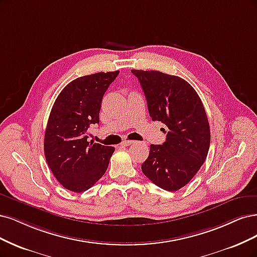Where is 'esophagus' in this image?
I'll use <instances>...</instances> for the list:
<instances>
[{
    "mask_svg": "<svg viewBox=\"0 0 257 257\" xmlns=\"http://www.w3.org/2000/svg\"><path fill=\"white\" fill-rule=\"evenodd\" d=\"M133 143H134V141L133 140H124V141H122V146H124V147H126V146H130V145H132Z\"/></svg>",
    "mask_w": 257,
    "mask_h": 257,
    "instance_id": "1",
    "label": "esophagus"
}]
</instances>
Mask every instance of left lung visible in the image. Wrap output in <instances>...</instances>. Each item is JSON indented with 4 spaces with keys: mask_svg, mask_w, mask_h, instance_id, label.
I'll list each match as a JSON object with an SVG mask.
<instances>
[{
    "mask_svg": "<svg viewBox=\"0 0 257 257\" xmlns=\"http://www.w3.org/2000/svg\"><path fill=\"white\" fill-rule=\"evenodd\" d=\"M153 121L168 127L163 145H151L141 170L156 186L176 191L204 164L210 145L209 123L197 91L185 79L159 71L132 70Z\"/></svg>",
    "mask_w": 257,
    "mask_h": 257,
    "instance_id": "obj_1",
    "label": "left lung"
}]
</instances>
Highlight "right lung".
Returning a JSON list of instances; mask_svg holds the SVG:
<instances>
[{"mask_svg":"<svg viewBox=\"0 0 257 257\" xmlns=\"http://www.w3.org/2000/svg\"><path fill=\"white\" fill-rule=\"evenodd\" d=\"M119 71L99 72L69 83L53 105L44 134V156L64 187L83 192L107 170L113 147L87 141L90 124L99 123L102 99Z\"/></svg>","mask_w":257,"mask_h":257,"instance_id":"add662e5","label":"right lung"}]
</instances>
